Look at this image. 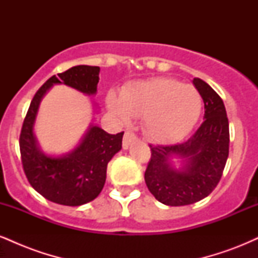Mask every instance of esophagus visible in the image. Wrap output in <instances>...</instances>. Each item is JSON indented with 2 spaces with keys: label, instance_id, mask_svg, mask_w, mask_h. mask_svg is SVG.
Segmentation results:
<instances>
[{
  "label": "esophagus",
  "instance_id": "1",
  "mask_svg": "<svg viewBox=\"0 0 258 258\" xmlns=\"http://www.w3.org/2000/svg\"><path fill=\"white\" fill-rule=\"evenodd\" d=\"M137 141V137H136V135H133L132 132L130 131H126L125 132V136H123V141H122V147L123 149H127L133 142Z\"/></svg>",
  "mask_w": 258,
  "mask_h": 258
}]
</instances>
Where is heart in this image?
Wrapping results in <instances>:
<instances>
[{
    "label": "heart",
    "instance_id": "1",
    "mask_svg": "<svg viewBox=\"0 0 258 258\" xmlns=\"http://www.w3.org/2000/svg\"><path fill=\"white\" fill-rule=\"evenodd\" d=\"M108 108L123 122L143 117V131L156 143H173L193 130L203 99L197 88L173 79L156 78L127 86L120 97L110 92Z\"/></svg>",
    "mask_w": 258,
    "mask_h": 258
}]
</instances>
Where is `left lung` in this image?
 Here are the masks:
<instances>
[{"instance_id": "left-lung-1", "label": "left lung", "mask_w": 258, "mask_h": 258, "mask_svg": "<svg viewBox=\"0 0 258 258\" xmlns=\"http://www.w3.org/2000/svg\"><path fill=\"white\" fill-rule=\"evenodd\" d=\"M193 84L204 100V122L188 141L174 146L153 147L144 173L155 199L167 206L198 203L220 182L229 154V123L223 100L211 86L195 78ZM179 158L181 165L173 164Z\"/></svg>"}]
</instances>
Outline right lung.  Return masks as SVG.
Masks as SVG:
<instances>
[{
	"instance_id": "right-lung-1",
	"label": "right lung",
	"mask_w": 258,
	"mask_h": 258,
	"mask_svg": "<svg viewBox=\"0 0 258 258\" xmlns=\"http://www.w3.org/2000/svg\"><path fill=\"white\" fill-rule=\"evenodd\" d=\"M99 67L76 65L47 80L36 92L23 123L19 146L22 162L32 188L52 203L80 206L98 197L104 186L106 167L122 148L123 132L110 135L97 125H90L79 144L61 155L41 150L35 136L41 100L54 85H65L94 96L99 82Z\"/></svg>"
}]
</instances>
